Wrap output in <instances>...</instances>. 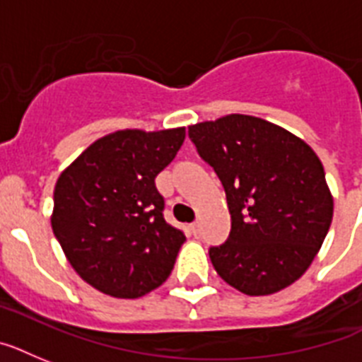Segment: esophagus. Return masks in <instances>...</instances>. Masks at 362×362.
<instances>
[{
    "mask_svg": "<svg viewBox=\"0 0 362 362\" xmlns=\"http://www.w3.org/2000/svg\"><path fill=\"white\" fill-rule=\"evenodd\" d=\"M189 230H191V234H193V236H201V223H199V221L191 223Z\"/></svg>",
    "mask_w": 362,
    "mask_h": 362,
    "instance_id": "34e87169",
    "label": "esophagus"
}]
</instances>
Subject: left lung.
I'll return each mask as SVG.
<instances>
[{"label":"left lung","mask_w":362,"mask_h":362,"mask_svg":"<svg viewBox=\"0 0 362 362\" xmlns=\"http://www.w3.org/2000/svg\"><path fill=\"white\" fill-rule=\"evenodd\" d=\"M187 134L227 193L230 236L210 247L217 275L247 296H269L296 283L333 221V195L316 152L251 115L199 122Z\"/></svg>","instance_id":"8db88e82"}]
</instances>
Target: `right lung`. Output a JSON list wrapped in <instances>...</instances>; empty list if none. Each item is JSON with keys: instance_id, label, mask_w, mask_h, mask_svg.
Instances as JSON below:
<instances>
[{"instance_id": "right-lung-1", "label": "right lung", "mask_w": 362, "mask_h": 362, "mask_svg": "<svg viewBox=\"0 0 362 362\" xmlns=\"http://www.w3.org/2000/svg\"><path fill=\"white\" fill-rule=\"evenodd\" d=\"M184 139L186 128L113 132L59 176L52 228L70 266L98 292L135 299L171 275L186 236L163 219L154 180Z\"/></svg>"}]
</instances>
